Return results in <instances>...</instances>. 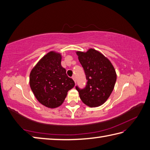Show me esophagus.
I'll use <instances>...</instances> for the list:
<instances>
[{"label": "esophagus", "mask_w": 150, "mask_h": 150, "mask_svg": "<svg viewBox=\"0 0 150 150\" xmlns=\"http://www.w3.org/2000/svg\"><path fill=\"white\" fill-rule=\"evenodd\" d=\"M72 79H73V81H74L75 83H76V78H75V76H73V77H72Z\"/></svg>", "instance_id": "obj_1"}]
</instances>
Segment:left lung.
Segmentation results:
<instances>
[{
	"mask_svg": "<svg viewBox=\"0 0 150 150\" xmlns=\"http://www.w3.org/2000/svg\"><path fill=\"white\" fill-rule=\"evenodd\" d=\"M79 60L84 70L87 80L83 89L76 86L80 98L85 105L96 107L109 98L116 81V73L110 61L93 49L86 52L77 51Z\"/></svg>",
	"mask_w": 150,
	"mask_h": 150,
	"instance_id": "8db88e82",
	"label": "left lung"
}]
</instances>
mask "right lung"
Wrapping results in <instances>:
<instances>
[{"label":"right lung","mask_w":150,"mask_h":150,"mask_svg":"<svg viewBox=\"0 0 150 150\" xmlns=\"http://www.w3.org/2000/svg\"><path fill=\"white\" fill-rule=\"evenodd\" d=\"M60 53L50 51L40 59L30 73V86L41 104L54 108L63 103L75 83L61 66Z\"/></svg>","instance_id":"obj_1"}]
</instances>
